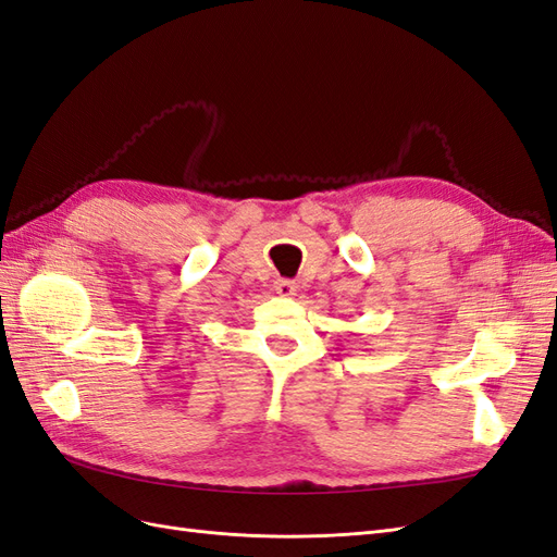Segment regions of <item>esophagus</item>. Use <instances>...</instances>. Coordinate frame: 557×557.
I'll return each instance as SVG.
<instances>
[{
  "label": "esophagus",
  "mask_w": 557,
  "mask_h": 557,
  "mask_svg": "<svg viewBox=\"0 0 557 557\" xmlns=\"http://www.w3.org/2000/svg\"><path fill=\"white\" fill-rule=\"evenodd\" d=\"M276 293L281 295V297H293V295H297V285L293 283V281H276Z\"/></svg>",
  "instance_id": "34e87169"
}]
</instances>
